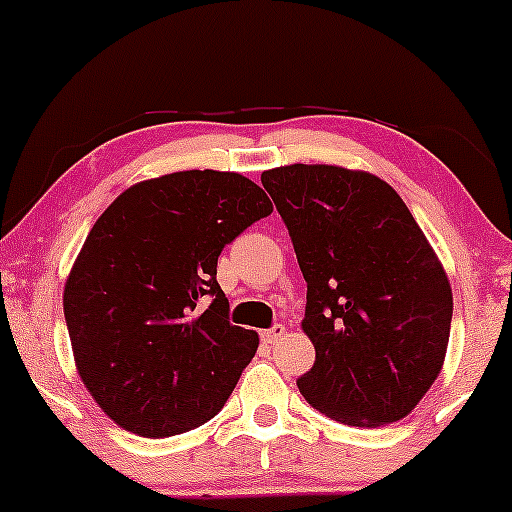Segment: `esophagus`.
<instances>
[{
  "label": "esophagus",
  "mask_w": 512,
  "mask_h": 512,
  "mask_svg": "<svg viewBox=\"0 0 512 512\" xmlns=\"http://www.w3.org/2000/svg\"><path fill=\"white\" fill-rule=\"evenodd\" d=\"M284 334H286V327L284 325H274V327H269V330L262 332V339L267 344H276L281 337H284Z\"/></svg>",
  "instance_id": "1"
}]
</instances>
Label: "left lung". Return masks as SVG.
<instances>
[{"label": "left lung", "instance_id": "1", "mask_svg": "<svg viewBox=\"0 0 512 512\" xmlns=\"http://www.w3.org/2000/svg\"><path fill=\"white\" fill-rule=\"evenodd\" d=\"M293 240L315 363L310 407L346 426L404 419L443 368L452 289L402 197L366 170L293 163L264 170Z\"/></svg>", "mask_w": 512, "mask_h": 512}]
</instances>
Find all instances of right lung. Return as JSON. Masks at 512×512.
Returning a JSON list of instances; mask_svg holds the SVG:
<instances>
[{"mask_svg":"<svg viewBox=\"0 0 512 512\" xmlns=\"http://www.w3.org/2000/svg\"><path fill=\"white\" fill-rule=\"evenodd\" d=\"M272 211L245 175L180 170L98 216L62 303L81 383L117 426L168 438L219 414L260 337L228 322L216 262Z\"/></svg>","mask_w":512,"mask_h":512,"instance_id":"right-lung-1","label":"right lung"}]
</instances>
